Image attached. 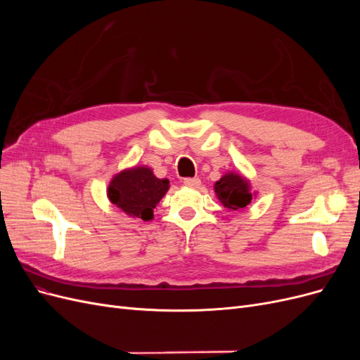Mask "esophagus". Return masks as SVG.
Instances as JSON below:
<instances>
[{"label": "esophagus", "instance_id": "34e87169", "mask_svg": "<svg viewBox=\"0 0 360 360\" xmlns=\"http://www.w3.org/2000/svg\"><path fill=\"white\" fill-rule=\"evenodd\" d=\"M184 186L188 188H198L201 184V180L200 179H184Z\"/></svg>", "mask_w": 360, "mask_h": 360}]
</instances>
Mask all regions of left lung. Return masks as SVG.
<instances>
[{"mask_svg": "<svg viewBox=\"0 0 360 360\" xmlns=\"http://www.w3.org/2000/svg\"><path fill=\"white\" fill-rule=\"evenodd\" d=\"M214 193L228 210L240 212L252 201L254 193L250 192V183L240 172H225L224 176L214 183Z\"/></svg>", "mask_w": 360, "mask_h": 360, "instance_id": "8db88e82", "label": "left lung"}]
</instances>
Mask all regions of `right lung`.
<instances>
[{"instance_id":"right-lung-1","label":"right lung","mask_w":360,"mask_h":360,"mask_svg":"<svg viewBox=\"0 0 360 360\" xmlns=\"http://www.w3.org/2000/svg\"><path fill=\"white\" fill-rule=\"evenodd\" d=\"M169 189L168 179H158L153 169L138 165L120 171L108 184L106 195L120 210L143 221L153 219V210Z\"/></svg>"}]
</instances>
